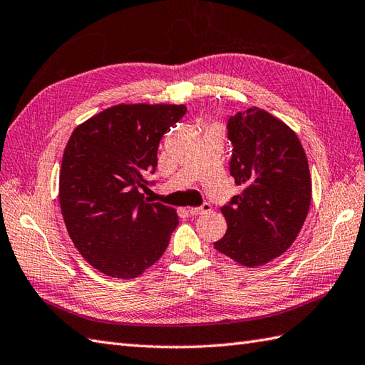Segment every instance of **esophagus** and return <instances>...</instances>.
<instances>
[{
    "label": "esophagus",
    "mask_w": 365,
    "mask_h": 365,
    "mask_svg": "<svg viewBox=\"0 0 365 365\" xmlns=\"http://www.w3.org/2000/svg\"><path fill=\"white\" fill-rule=\"evenodd\" d=\"M211 210V205L210 203H202L200 207H196V208H190L188 211H190V215L191 216H199V215H203V213H208V211Z\"/></svg>",
    "instance_id": "34e87169"
}]
</instances>
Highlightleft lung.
Wrapping results in <instances>:
<instances>
[{
    "mask_svg": "<svg viewBox=\"0 0 365 365\" xmlns=\"http://www.w3.org/2000/svg\"><path fill=\"white\" fill-rule=\"evenodd\" d=\"M227 130L230 174L242 192L221 208L227 232L215 249L242 266H262L291 247L308 216V158L291 127L258 107L232 116Z\"/></svg>",
    "mask_w": 365,
    "mask_h": 365,
    "instance_id": "left-lung-1",
    "label": "left lung"
}]
</instances>
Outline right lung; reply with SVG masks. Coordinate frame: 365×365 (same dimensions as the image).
<instances>
[{"label":"right lung","instance_id":"obj_1","mask_svg":"<svg viewBox=\"0 0 365 365\" xmlns=\"http://www.w3.org/2000/svg\"><path fill=\"white\" fill-rule=\"evenodd\" d=\"M185 113L183 104L113 106L68 140L58 202L76 249L99 272L137 278L165 253L179 216L140 190L155 171L160 140Z\"/></svg>","mask_w":365,"mask_h":365}]
</instances>
